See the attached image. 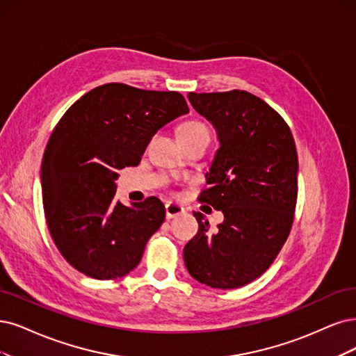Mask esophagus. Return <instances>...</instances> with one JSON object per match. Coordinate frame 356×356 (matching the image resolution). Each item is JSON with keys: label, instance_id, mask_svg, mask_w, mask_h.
<instances>
[{"label": "esophagus", "instance_id": "1", "mask_svg": "<svg viewBox=\"0 0 356 356\" xmlns=\"http://www.w3.org/2000/svg\"><path fill=\"white\" fill-rule=\"evenodd\" d=\"M185 213V208L176 202H167L165 204V217L167 218H175L177 216H181Z\"/></svg>", "mask_w": 356, "mask_h": 356}]
</instances>
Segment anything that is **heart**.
<instances>
[{
  "mask_svg": "<svg viewBox=\"0 0 356 356\" xmlns=\"http://www.w3.org/2000/svg\"><path fill=\"white\" fill-rule=\"evenodd\" d=\"M200 134H208L209 131L208 129L200 123V122H189L186 124H183L180 129H179V138L181 136H192V135H200Z\"/></svg>",
  "mask_w": 356,
  "mask_h": 356,
  "instance_id": "b5f03b06",
  "label": "heart"
}]
</instances>
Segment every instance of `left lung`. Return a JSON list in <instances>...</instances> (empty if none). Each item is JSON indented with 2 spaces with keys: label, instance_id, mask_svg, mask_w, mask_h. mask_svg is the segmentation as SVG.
<instances>
[{
  "label": "left lung",
  "instance_id": "left-lung-1",
  "mask_svg": "<svg viewBox=\"0 0 356 356\" xmlns=\"http://www.w3.org/2000/svg\"><path fill=\"white\" fill-rule=\"evenodd\" d=\"M217 131L220 148L205 175L200 201L225 216L216 230L201 213L200 229L183 249L195 280L236 289L273 264L293 222L298 154L292 131L267 102L246 90L188 95Z\"/></svg>",
  "mask_w": 356,
  "mask_h": 356
}]
</instances>
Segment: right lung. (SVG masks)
Wrapping results in <instances>:
<instances>
[{
  "instance_id": "1",
  "label": "right lung",
  "mask_w": 356,
  "mask_h": 356,
  "mask_svg": "<svg viewBox=\"0 0 356 356\" xmlns=\"http://www.w3.org/2000/svg\"><path fill=\"white\" fill-rule=\"evenodd\" d=\"M188 113L179 92L107 83L61 117L42 158V202L52 241L77 271L114 280L136 268L165 208L155 196L115 201L117 171L138 165L156 131Z\"/></svg>"
}]
</instances>
